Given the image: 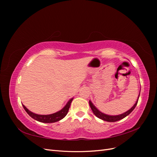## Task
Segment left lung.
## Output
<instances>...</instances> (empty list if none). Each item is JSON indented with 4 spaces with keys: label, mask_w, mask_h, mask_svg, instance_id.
<instances>
[{
    "label": "left lung",
    "mask_w": 157,
    "mask_h": 157,
    "mask_svg": "<svg viewBox=\"0 0 157 157\" xmlns=\"http://www.w3.org/2000/svg\"><path fill=\"white\" fill-rule=\"evenodd\" d=\"M140 92L138 97H137V100L136 101V103L132 106V107L130 108L129 110H128L126 112L122 113V114H121V115H106V114L101 112L100 111L98 110V109L94 105L92 102L90 100L89 101V104H90V107H91L94 114L98 118H100V119H101L103 121H107V122H116V121H120V120L122 119V118H125L128 115H130V114L132 112V111L134 110V109L136 107V106L137 105V101H138L139 97H140Z\"/></svg>",
    "instance_id": "obj_1"
}]
</instances>
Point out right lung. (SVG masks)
Returning a JSON list of instances; mask_svg holds the SVG:
<instances>
[{
  "label": "right lung",
  "instance_id": "right-lung-1",
  "mask_svg": "<svg viewBox=\"0 0 157 157\" xmlns=\"http://www.w3.org/2000/svg\"><path fill=\"white\" fill-rule=\"evenodd\" d=\"M73 99V98L70 99L67 103V104L65 105V107L61 109L60 111L54 113L53 114H50V115H38V114L34 113L29 111L24 105H22L24 108L25 111L27 113L28 115H29L33 119H35L39 122H44V123H53L58 122L63 118L67 115V114L69 111V109L70 107L71 103L72 102Z\"/></svg>",
  "mask_w": 157,
  "mask_h": 157
}]
</instances>
